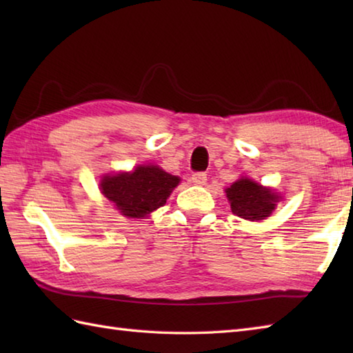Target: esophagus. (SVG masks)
<instances>
[{"label":"esophagus","mask_w":353,"mask_h":353,"mask_svg":"<svg viewBox=\"0 0 353 353\" xmlns=\"http://www.w3.org/2000/svg\"><path fill=\"white\" fill-rule=\"evenodd\" d=\"M206 181H208L206 172H194V174L191 176V182L194 185H205Z\"/></svg>","instance_id":"1"}]
</instances>
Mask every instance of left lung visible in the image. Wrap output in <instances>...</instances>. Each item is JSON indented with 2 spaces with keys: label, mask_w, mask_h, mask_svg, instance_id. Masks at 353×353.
Segmentation results:
<instances>
[{
  "label": "left lung",
  "mask_w": 353,
  "mask_h": 353,
  "mask_svg": "<svg viewBox=\"0 0 353 353\" xmlns=\"http://www.w3.org/2000/svg\"><path fill=\"white\" fill-rule=\"evenodd\" d=\"M232 212L241 219L258 221L272 214L277 200V194L264 186L254 183L250 179H239L226 190Z\"/></svg>",
  "instance_id": "obj_1"
}]
</instances>
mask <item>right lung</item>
<instances>
[{"label":"right lung","instance_id":"right-lung-1","mask_svg":"<svg viewBox=\"0 0 353 353\" xmlns=\"http://www.w3.org/2000/svg\"><path fill=\"white\" fill-rule=\"evenodd\" d=\"M179 181L177 176H171L154 165H141L132 172L103 177L101 192L123 215L142 219L167 203Z\"/></svg>","mask_w":353,"mask_h":353}]
</instances>
